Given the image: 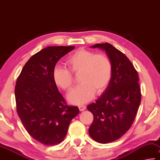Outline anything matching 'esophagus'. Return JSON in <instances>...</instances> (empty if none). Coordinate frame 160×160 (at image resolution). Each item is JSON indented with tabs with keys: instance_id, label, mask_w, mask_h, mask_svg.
Here are the masks:
<instances>
[{
	"instance_id": "1",
	"label": "esophagus",
	"mask_w": 160,
	"mask_h": 160,
	"mask_svg": "<svg viewBox=\"0 0 160 160\" xmlns=\"http://www.w3.org/2000/svg\"><path fill=\"white\" fill-rule=\"evenodd\" d=\"M86 106H78V108H79V111H84V110L86 109Z\"/></svg>"
}]
</instances>
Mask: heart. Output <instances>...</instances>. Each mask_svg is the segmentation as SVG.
Segmentation results:
<instances>
[{"mask_svg": "<svg viewBox=\"0 0 160 160\" xmlns=\"http://www.w3.org/2000/svg\"><path fill=\"white\" fill-rule=\"evenodd\" d=\"M68 69L56 67L52 72L55 84L64 91H69L74 83L73 74H79L82 83L70 91L67 98L71 103L82 104L93 98L94 94L100 93L111 82L112 64L111 59L103 53L86 49H78L67 59Z\"/></svg>", "mask_w": 160, "mask_h": 160, "instance_id": "b5f03b06", "label": "heart"}]
</instances>
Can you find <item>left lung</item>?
<instances>
[{
	"label": "left lung",
	"mask_w": 160,
	"mask_h": 160,
	"mask_svg": "<svg viewBox=\"0 0 160 160\" xmlns=\"http://www.w3.org/2000/svg\"><path fill=\"white\" fill-rule=\"evenodd\" d=\"M106 52L112 64L111 82L103 94L87 106L93 120L88 129L96 142L106 144L121 138L132 125L141 101L137 70L130 59L109 43L91 47Z\"/></svg>",
	"instance_id": "1"
}]
</instances>
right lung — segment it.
<instances>
[{
	"mask_svg": "<svg viewBox=\"0 0 160 160\" xmlns=\"http://www.w3.org/2000/svg\"><path fill=\"white\" fill-rule=\"evenodd\" d=\"M74 46L48 47L26 62L15 87L16 111L31 137L44 145L61 143L69 125L79 113L69 106L52 78L57 62Z\"/></svg>",
	"mask_w": 160,
	"mask_h": 160,
	"instance_id": "1",
	"label": "right lung"
}]
</instances>
